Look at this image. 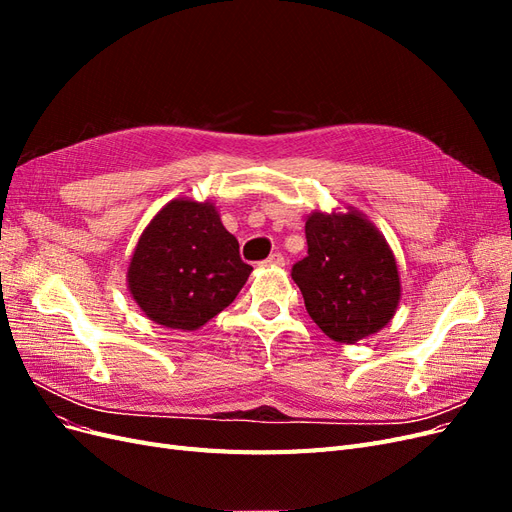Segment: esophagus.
<instances>
[{"label": "esophagus", "mask_w": 512, "mask_h": 512, "mask_svg": "<svg viewBox=\"0 0 512 512\" xmlns=\"http://www.w3.org/2000/svg\"><path fill=\"white\" fill-rule=\"evenodd\" d=\"M262 267H284V256L282 254H271L265 262H262Z\"/></svg>", "instance_id": "1"}]
</instances>
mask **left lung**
<instances>
[{"instance_id":"left-lung-1","label":"left lung","mask_w":512,"mask_h":512,"mask_svg":"<svg viewBox=\"0 0 512 512\" xmlns=\"http://www.w3.org/2000/svg\"><path fill=\"white\" fill-rule=\"evenodd\" d=\"M307 256L292 267L307 314L324 335L356 344L389 324L401 299L397 260L376 224L354 207L305 220Z\"/></svg>"}]
</instances>
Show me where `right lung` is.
<instances>
[{"mask_svg": "<svg viewBox=\"0 0 512 512\" xmlns=\"http://www.w3.org/2000/svg\"><path fill=\"white\" fill-rule=\"evenodd\" d=\"M250 273L215 203L175 198L138 237L126 280L149 320L196 331L235 301Z\"/></svg>", "mask_w": 512, "mask_h": 512, "instance_id": "1", "label": "right lung"}]
</instances>
